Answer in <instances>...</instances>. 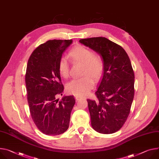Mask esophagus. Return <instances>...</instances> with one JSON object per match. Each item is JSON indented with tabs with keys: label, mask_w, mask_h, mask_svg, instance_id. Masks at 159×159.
<instances>
[{
	"label": "esophagus",
	"mask_w": 159,
	"mask_h": 159,
	"mask_svg": "<svg viewBox=\"0 0 159 159\" xmlns=\"http://www.w3.org/2000/svg\"><path fill=\"white\" fill-rule=\"evenodd\" d=\"M75 99H76L77 101H78V100H80V99H81V98H80V97H79V96H75Z\"/></svg>",
	"instance_id": "1"
}]
</instances>
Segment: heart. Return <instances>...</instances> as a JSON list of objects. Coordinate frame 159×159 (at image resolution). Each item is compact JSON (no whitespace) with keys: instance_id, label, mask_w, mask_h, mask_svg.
<instances>
[{"instance_id":"1","label":"heart","mask_w":159,"mask_h":159,"mask_svg":"<svg viewBox=\"0 0 159 159\" xmlns=\"http://www.w3.org/2000/svg\"><path fill=\"white\" fill-rule=\"evenodd\" d=\"M69 55L74 61L84 63V75L89 74L90 75H85L80 78L72 79L67 84L66 90L75 96H85L94 85V81L92 78L98 81L102 77L105 69L104 61L99 55L94 54L91 49L82 45L74 48L70 51ZM58 70L62 77L64 78L68 77L70 66L65 57H61L59 61Z\"/></svg>"}]
</instances>
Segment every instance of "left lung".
I'll return each mask as SVG.
<instances>
[{
    "label": "left lung",
    "instance_id": "8db88e82",
    "mask_svg": "<svg viewBox=\"0 0 159 159\" xmlns=\"http://www.w3.org/2000/svg\"><path fill=\"white\" fill-rule=\"evenodd\" d=\"M103 58L105 69L95 94L88 99L91 125L98 133L112 134L125 122L134 95V74L129 57L119 45L105 37L80 39Z\"/></svg>",
    "mask_w": 159,
    "mask_h": 159
}]
</instances>
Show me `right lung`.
<instances>
[{"label": "right lung", "instance_id": "right-lung-1", "mask_svg": "<svg viewBox=\"0 0 159 159\" xmlns=\"http://www.w3.org/2000/svg\"><path fill=\"white\" fill-rule=\"evenodd\" d=\"M72 40H51L37 47L28 61L25 75L28 103L31 117L40 131L46 135L65 133L70 124L75 100L62 95L58 63Z\"/></svg>", "mask_w": 159, "mask_h": 159}]
</instances>
